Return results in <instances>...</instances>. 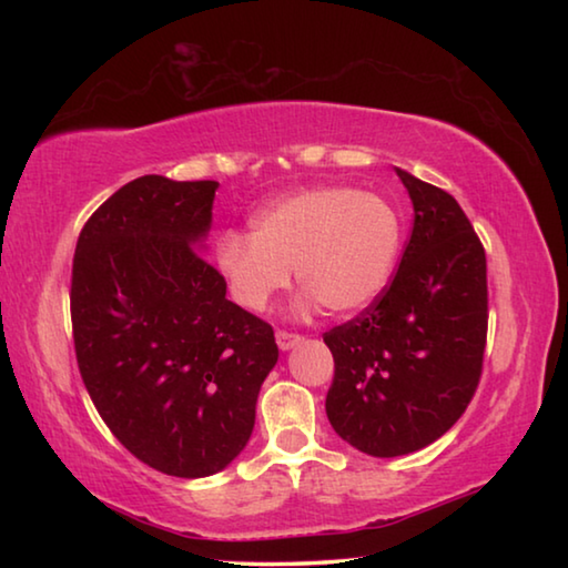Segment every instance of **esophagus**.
<instances>
[{"label":"esophagus","instance_id":"esophagus-1","mask_svg":"<svg viewBox=\"0 0 568 568\" xmlns=\"http://www.w3.org/2000/svg\"><path fill=\"white\" fill-rule=\"evenodd\" d=\"M275 341H277V348H281V351H291V348H295L297 343L303 341V335L287 333V331H277L275 333Z\"/></svg>","mask_w":568,"mask_h":568}]
</instances>
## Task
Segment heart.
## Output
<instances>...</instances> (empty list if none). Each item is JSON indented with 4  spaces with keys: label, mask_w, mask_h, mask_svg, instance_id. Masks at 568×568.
Listing matches in <instances>:
<instances>
[{
    "label": "heart",
    "mask_w": 568,
    "mask_h": 568,
    "mask_svg": "<svg viewBox=\"0 0 568 568\" xmlns=\"http://www.w3.org/2000/svg\"><path fill=\"white\" fill-rule=\"evenodd\" d=\"M400 253V215L388 197L318 185L273 200L253 217V235L225 230L215 267L230 297L261 313L297 283L331 313H355L386 291Z\"/></svg>",
    "instance_id": "b5f03b06"
}]
</instances>
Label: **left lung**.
<instances>
[{
  "instance_id": "left-lung-1",
  "label": "left lung",
  "mask_w": 568,
  "mask_h": 568,
  "mask_svg": "<svg viewBox=\"0 0 568 568\" xmlns=\"http://www.w3.org/2000/svg\"><path fill=\"white\" fill-rule=\"evenodd\" d=\"M413 203L398 271L376 301L323 333L331 426L363 454L434 444L478 388L488 331L486 253L454 195L396 170Z\"/></svg>"
}]
</instances>
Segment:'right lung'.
I'll return each mask as SVG.
<instances>
[{
  "label": "right lung",
  "instance_id": "right-lung-1",
  "mask_svg": "<svg viewBox=\"0 0 568 568\" xmlns=\"http://www.w3.org/2000/svg\"><path fill=\"white\" fill-rule=\"evenodd\" d=\"M215 180L145 175L84 223L72 261V338L94 408L160 474L203 478L245 448L277 363L273 325L227 301L197 253Z\"/></svg>",
  "mask_w": 568,
  "mask_h": 568
}]
</instances>
